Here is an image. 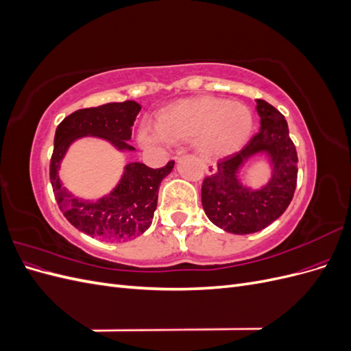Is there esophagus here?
<instances>
[{"label":"esophagus","mask_w":351,"mask_h":351,"mask_svg":"<svg viewBox=\"0 0 351 351\" xmlns=\"http://www.w3.org/2000/svg\"><path fill=\"white\" fill-rule=\"evenodd\" d=\"M176 161H177V158H176ZM204 168H205V171H206L208 176H214L217 173V167L212 164V162H209V161L204 162Z\"/></svg>","instance_id":"1"}]
</instances>
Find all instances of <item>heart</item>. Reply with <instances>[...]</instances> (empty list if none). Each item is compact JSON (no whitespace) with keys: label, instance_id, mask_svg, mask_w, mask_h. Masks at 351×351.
Wrapping results in <instances>:
<instances>
[{"label":"heart","instance_id":"heart-1","mask_svg":"<svg viewBox=\"0 0 351 351\" xmlns=\"http://www.w3.org/2000/svg\"><path fill=\"white\" fill-rule=\"evenodd\" d=\"M253 114L247 105L210 95L177 99L156 111L154 130L141 129L139 141L171 145L192 142L205 158H221L239 151L253 132Z\"/></svg>","mask_w":351,"mask_h":351}]
</instances>
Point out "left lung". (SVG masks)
<instances>
[{
	"label": "left lung",
	"instance_id": "8db88e82",
	"mask_svg": "<svg viewBox=\"0 0 351 351\" xmlns=\"http://www.w3.org/2000/svg\"><path fill=\"white\" fill-rule=\"evenodd\" d=\"M261 130L234 155L222 159L217 173L204 180L202 206L212 224L232 234H252L268 227L289 208L297 184V152L284 115L256 99ZM269 161L271 176L259 189L241 180L242 167L253 157Z\"/></svg>",
	"mask_w": 351,
	"mask_h": 351
}]
</instances>
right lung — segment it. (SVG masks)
<instances>
[{"mask_svg": "<svg viewBox=\"0 0 351 351\" xmlns=\"http://www.w3.org/2000/svg\"><path fill=\"white\" fill-rule=\"evenodd\" d=\"M141 105L134 101L104 104L95 108L74 111L56 130L54 152L49 165L52 190L70 224L90 237L125 241L143 234L152 224L159 186L173 171L174 162L169 161L165 167L156 169L142 162H129L123 168L119 183L98 200L80 199L62 186L61 162L70 146L88 136L107 141L119 152L136 151L129 141Z\"/></svg>", "mask_w": 351, "mask_h": 351, "instance_id": "add662e5", "label": "right lung"}]
</instances>
